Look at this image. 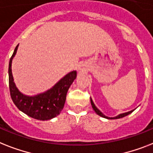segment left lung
Segmentation results:
<instances>
[{"label":"left lung","instance_id":"1","mask_svg":"<svg viewBox=\"0 0 153 153\" xmlns=\"http://www.w3.org/2000/svg\"><path fill=\"white\" fill-rule=\"evenodd\" d=\"M90 101H91L92 108H94V111H95V112H96L98 115H100V116H101V117L106 118V119H109V120H114V119H120V118H123V117H124V116H126V115H128L129 114H130V113L133 112V111H134V110H132V111H128V112L123 113V114H120V115H118V116H116V117H115V118L107 117V116H105V115H104V114H103V113L100 111V110H98L97 108V107L95 106V105H94V102H93V100H92L91 98H90Z\"/></svg>","mask_w":153,"mask_h":153}]
</instances>
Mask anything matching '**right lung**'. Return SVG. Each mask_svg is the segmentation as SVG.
Listing matches in <instances>:
<instances>
[{"instance_id":"obj_1","label":"right lung","mask_w":153,"mask_h":153,"mask_svg":"<svg viewBox=\"0 0 153 153\" xmlns=\"http://www.w3.org/2000/svg\"><path fill=\"white\" fill-rule=\"evenodd\" d=\"M19 45L10 58L8 67V82L10 95L12 101L20 111L30 117L38 120H48L56 117L62 111L66 100L68 89L76 79L77 72L72 71L59 80L51 89L35 97H27L19 92L13 82L12 74V61Z\"/></svg>"}]
</instances>
